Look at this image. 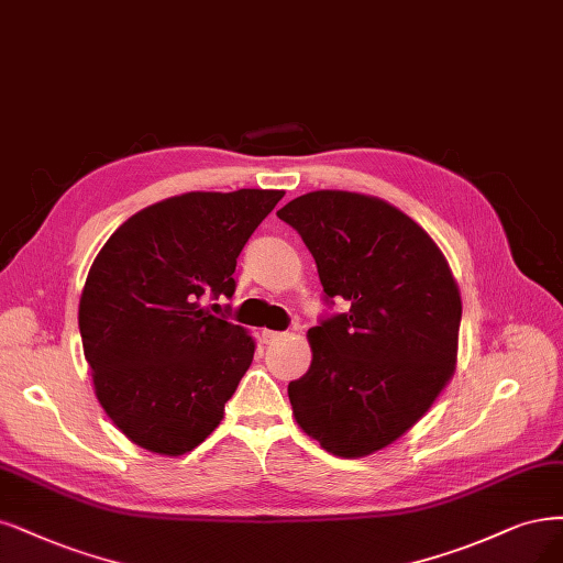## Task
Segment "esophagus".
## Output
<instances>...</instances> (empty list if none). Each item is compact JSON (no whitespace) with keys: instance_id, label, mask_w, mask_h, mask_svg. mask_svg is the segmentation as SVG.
Wrapping results in <instances>:
<instances>
[{"instance_id":"obj_1","label":"esophagus","mask_w":563,"mask_h":563,"mask_svg":"<svg viewBox=\"0 0 563 563\" xmlns=\"http://www.w3.org/2000/svg\"><path fill=\"white\" fill-rule=\"evenodd\" d=\"M282 338H286V333H279V331H263V333H261V340H263L265 344H275V342H279Z\"/></svg>"}]
</instances>
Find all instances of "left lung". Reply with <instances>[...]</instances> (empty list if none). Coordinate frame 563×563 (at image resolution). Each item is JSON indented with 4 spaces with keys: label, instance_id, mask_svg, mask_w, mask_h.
Returning a JSON list of instances; mask_svg holds the SVG:
<instances>
[{
    "label": "left lung",
    "instance_id": "left-lung-1",
    "mask_svg": "<svg viewBox=\"0 0 563 563\" xmlns=\"http://www.w3.org/2000/svg\"><path fill=\"white\" fill-rule=\"evenodd\" d=\"M277 217L314 256L323 300L312 365L288 384L300 429L342 459L373 454L429 412L456 363L461 296L421 225L379 198L314 190Z\"/></svg>",
    "mask_w": 563,
    "mask_h": 563
}]
</instances>
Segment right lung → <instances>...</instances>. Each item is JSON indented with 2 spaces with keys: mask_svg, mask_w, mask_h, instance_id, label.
Segmentation results:
<instances>
[{
  "mask_svg": "<svg viewBox=\"0 0 563 563\" xmlns=\"http://www.w3.org/2000/svg\"><path fill=\"white\" fill-rule=\"evenodd\" d=\"M284 190L184 192L130 217L92 261L79 331L95 394L140 448L179 456L217 429L254 340L207 305Z\"/></svg>",
  "mask_w": 563,
  "mask_h": 563,
  "instance_id": "right-lung-1",
  "label": "right lung"
}]
</instances>
